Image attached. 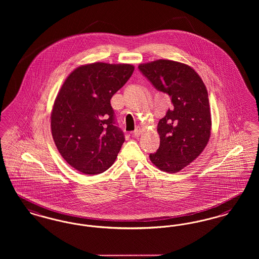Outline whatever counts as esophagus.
I'll use <instances>...</instances> for the list:
<instances>
[{
	"instance_id": "esophagus-1",
	"label": "esophagus",
	"mask_w": 259,
	"mask_h": 259,
	"mask_svg": "<svg viewBox=\"0 0 259 259\" xmlns=\"http://www.w3.org/2000/svg\"><path fill=\"white\" fill-rule=\"evenodd\" d=\"M140 134H141V128L140 127H136V131L133 133V136H136V137H137V136H140Z\"/></svg>"
}]
</instances>
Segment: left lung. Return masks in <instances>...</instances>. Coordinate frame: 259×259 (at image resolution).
Segmentation results:
<instances>
[{
  "instance_id": "1",
  "label": "left lung",
  "mask_w": 259,
  "mask_h": 259,
  "mask_svg": "<svg viewBox=\"0 0 259 259\" xmlns=\"http://www.w3.org/2000/svg\"><path fill=\"white\" fill-rule=\"evenodd\" d=\"M138 69L171 100L158 123L160 147L149 157L161 170L175 174L192 163L208 142L211 118L206 88L194 69L177 61L160 59Z\"/></svg>"
}]
</instances>
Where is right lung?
<instances>
[{
  "mask_svg": "<svg viewBox=\"0 0 259 259\" xmlns=\"http://www.w3.org/2000/svg\"><path fill=\"white\" fill-rule=\"evenodd\" d=\"M131 64L96 62L75 69L56 96L52 134L60 155L84 175L114 163L124 142L110 100L134 73Z\"/></svg>",
  "mask_w": 259,
  "mask_h": 259,
  "instance_id": "add662e5",
  "label": "right lung"
}]
</instances>
